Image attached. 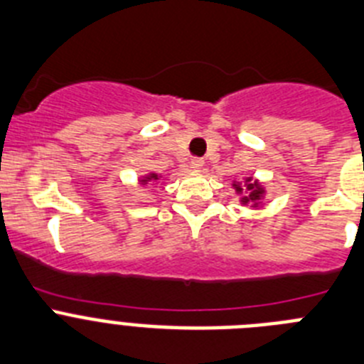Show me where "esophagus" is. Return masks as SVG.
Wrapping results in <instances>:
<instances>
[{"mask_svg":"<svg viewBox=\"0 0 364 364\" xmlns=\"http://www.w3.org/2000/svg\"><path fill=\"white\" fill-rule=\"evenodd\" d=\"M203 159H199V158H194L192 159V161H190V168L192 170H196V172H198V170H201V166H203Z\"/></svg>","mask_w":364,"mask_h":364,"instance_id":"obj_1","label":"esophagus"}]
</instances>
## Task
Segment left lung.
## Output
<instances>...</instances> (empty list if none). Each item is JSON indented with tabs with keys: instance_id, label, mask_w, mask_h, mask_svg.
<instances>
[{
	"instance_id": "obj_1",
	"label": "left lung",
	"mask_w": 364,
	"mask_h": 364,
	"mask_svg": "<svg viewBox=\"0 0 364 364\" xmlns=\"http://www.w3.org/2000/svg\"><path fill=\"white\" fill-rule=\"evenodd\" d=\"M232 188L235 190V194L239 196V203L243 206H250V208H261L267 196V188L259 179H255L254 176H245L243 181H232Z\"/></svg>"
}]
</instances>
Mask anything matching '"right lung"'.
I'll return each mask as SVG.
<instances>
[{"instance_id": "obj_1", "label": "right lung", "mask_w": 364, "mask_h": 364, "mask_svg": "<svg viewBox=\"0 0 364 364\" xmlns=\"http://www.w3.org/2000/svg\"><path fill=\"white\" fill-rule=\"evenodd\" d=\"M161 178L163 176L156 174V172H149V174L141 176V178L137 179V183H139L141 186H146V188H154V186L161 183Z\"/></svg>"}]
</instances>
